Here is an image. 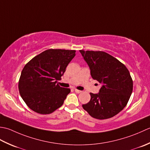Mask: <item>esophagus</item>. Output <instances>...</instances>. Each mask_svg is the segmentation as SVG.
<instances>
[{"mask_svg": "<svg viewBox=\"0 0 150 150\" xmlns=\"http://www.w3.org/2000/svg\"><path fill=\"white\" fill-rule=\"evenodd\" d=\"M74 91L76 93H81L82 92L81 91H79V90L77 89V88H74Z\"/></svg>", "mask_w": 150, "mask_h": 150, "instance_id": "obj_1", "label": "esophagus"}]
</instances>
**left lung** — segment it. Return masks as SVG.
<instances>
[{"label":"left lung","instance_id":"left-lung-1","mask_svg":"<svg viewBox=\"0 0 150 150\" xmlns=\"http://www.w3.org/2000/svg\"><path fill=\"white\" fill-rule=\"evenodd\" d=\"M94 79L102 84L98 94L82 107L91 117L103 120L113 117L126 106L133 91V79L123 63L103 51L79 50Z\"/></svg>","mask_w":150,"mask_h":150}]
</instances>
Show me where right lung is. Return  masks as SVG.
<instances>
[{
    "mask_svg": "<svg viewBox=\"0 0 150 150\" xmlns=\"http://www.w3.org/2000/svg\"><path fill=\"white\" fill-rule=\"evenodd\" d=\"M75 56L76 50L48 49L26 64L18 86L21 98L30 109L47 115L63 104L71 89L60 87L57 81Z\"/></svg>",
    "mask_w": 150,
    "mask_h": 150,
    "instance_id": "1",
    "label": "right lung"
}]
</instances>
